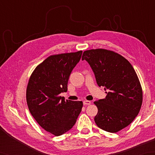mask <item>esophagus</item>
Returning <instances> with one entry per match:
<instances>
[{"label": "esophagus", "instance_id": "esophagus-1", "mask_svg": "<svg viewBox=\"0 0 155 155\" xmlns=\"http://www.w3.org/2000/svg\"><path fill=\"white\" fill-rule=\"evenodd\" d=\"M83 104L84 105H89L91 104V102L90 101H84Z\"/></svg>", "mask_w": 155, "mask_h": 155}]
</instances>
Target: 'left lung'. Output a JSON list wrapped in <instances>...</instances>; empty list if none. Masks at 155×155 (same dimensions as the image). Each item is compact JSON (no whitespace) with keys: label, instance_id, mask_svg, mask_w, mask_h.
<instances>
[{"label":"left lung","instance_id":"8db88e82","mask_svg":"<svg viewBox=\"0 0 155 155\" xmlns=\"http://www.w3.org/2000/svg\"><path fill=\"white\" fill-rule=\"evenodd\" d=\"M96 78L107 95L94 102L98 108L94 117L97 126L109 133H117L129 125L139 114L143 103V90L131 64L123 56L103 48L83 52Z\"/></svg>","mask_w":155,"mask_h":155}]
</instances>
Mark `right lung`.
Segmentation results:
<instances>
[{
  "instance_id": "1",
  "label": "right lung",
  "mask_w": 155,
  "mask_h": 155,
  "mask_svg": "<svg viewBox=\"0 0 155 155\" xmlns=\"http://www.w3.org/2000/svg\"><path fill=\"white\" fill-rule=\"evenodd\" d=\"M83 51L51 55L35 68L29 78L26 98L32 116L40 126L60 136L74 126L81 113L82 101L64 100L72 69Z\"/></svg>"
}]
</instances>
